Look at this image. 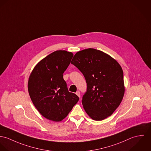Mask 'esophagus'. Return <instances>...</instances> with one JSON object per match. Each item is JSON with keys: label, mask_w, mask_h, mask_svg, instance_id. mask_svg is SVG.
Masks as SVG:
<instances>
[{"label": "esophagus", "mask_w": 151, "mask_h": 151, "mask_svg": "<svg viewBox=\"0 0 151 151\" xmlns=\"http://www.w3.org/2000/svg\"><path fill=\"white\" fill-rule=\"evenodd\" d=\"M76 94L79 97H81V93H80L79 91H77V92L76 93Z\"/></svg>", "instance_id": "34e87169"}]
</instances>
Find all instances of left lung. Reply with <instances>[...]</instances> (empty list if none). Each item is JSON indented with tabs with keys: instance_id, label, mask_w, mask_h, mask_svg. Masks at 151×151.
Here are the masks:
<instances>
[{
	"instance_id": "obj_1",
	"label": "left lung",
	"mask_w": 151,
	"mask_h": 151,
	"mask_svg": "<svg viewBox=\"0 0 151 151\" xmlns=\"http://www.w3.org/2000/svg\"><path fill=\"white\" fill-rule=\"evenodd\" d=\"M71 64L83 74L87 83L82 104L87 115L94 120L111 116L124 94L123 72L120 64L109 55L91 48L77 52Z\"/></svg>"
}]
</instances>
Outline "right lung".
Instances as JSON below:
<instances>
[{"label": "right lung", "mask_w": 151, "mask_h": 151, "mask_svg": "<svg viewBox=\"0 0 151 151\" xmlns=\"http://www.w3.org/2000/svg\"><path fill=\"white\" fill-rule=\"evenodd\" d=\"M73 56L67 51H54L36 65L29 77L31 99L39 112L50 120H63L79 100L68 91L63 79Z\"/></svg>", "instance_id": "1"}]
</instances>
